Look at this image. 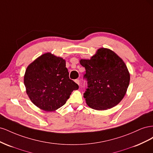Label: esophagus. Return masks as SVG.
Segmentation results:
<instances>
[{"label": "esophagus", "mask_w": 153, "mask_h": 153, "mask_svg": "<svg viewBox=\"0 0 153 153\" xmlns=\"http://www.w3.org/2000/svg\"><path fill=\"white\" fill-rule=\"evenodd\" d=\"M75 82L76 83V84H77L78 85H80V80H79V79L75 80Z\"/></svg>", "instance_id": "1"}]
</instances>
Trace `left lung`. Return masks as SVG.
I'll use <instances>...</instances> for the list:
<instances>
[{
    "mask_svg": "<svg viewBox=\"0 0 153 153\" xmlns=\"http://www.w3.org/2000/svg\"><path fill=\"white\" fill-rule=\"evenodd\" d=\"M88 88L84 94L89 107L104 110L120 103L126 94L130 75L121 58L110 49L99 48L91 59H81Z\"/></svg>",
    "mask_w": 153,
    "mask_h": 153,
    "instance_id": "obj_1",
    "label": "left lung"
}]
</instances>
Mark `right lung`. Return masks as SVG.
I'll return each mask as SVG.
<instances>
[{
  "mask_svg": "<svg viewBox=\"0 0 153 153\" xmlns=\"http://www.w3.org/2000/svg\"><path fill=\"white\" fill-rule=\"evenodd\" d=\"M24 84L29 98L40 109L52 112L66 103L78 85L69 77L65 60L51 53L37 58L27 68Z\"/></svg>",
  "mask_w": 153,
  "mask_h": 153,
  "instance_id": "1",
  "label": "right lung"
}]
</instances>
